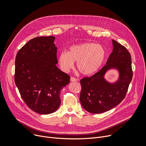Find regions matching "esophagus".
<instances>
[{
	"label": "esophagus",
	"instance_id": "obj_1",
	"mask_svg": "<svg viewBox=\"0 0 146 146\" xmlns=\"http://www.w3.org/2000/svg\"><path fill=\"white\" fill-rule=\"evenodd\" d=\"M78 79H76V78H75L74 77H71L70 78V81L71 82H76V81H78Z\"/></svg>",
	"mask_w": 146,
	"mask_h": 146
}]
</instances>
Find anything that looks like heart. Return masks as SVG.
Masks as SVG:
<instances>
[{"mask_svg": "<svg viewBox=\"0 0 146 146\" xmlns=\"http://www.w3.org/2000/svg\"><path fill=\"white\" fill-rule=\"evenodd\" d=\"M106 57L103 46L94 42L72 45L68 52L62 51L58 56V62L63 72H67L77 61L79 72L85 76L95 73L101 68Z\"/></svg>", "mask_w": 146, "mask_h": 146, "instance_id": "b5f03b06", "label": "heart"}]
</instances>
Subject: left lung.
<instances>
[{
    "mask_svg": "<svg viewBox=\"0 0 146 146\" xmlns=\"http://www.w3.org/2000/svg\"><path fill=\"white\" fill-rule=\"evenodd\" d=\"M113 51L106 65L90 77L80 80V101L89 112L100 113L118 105L124 99L133 78L131 55L124 46L112 40ZM115 69L119 76L113 83L104 78L106 73Z\"/></svg>",
    "mask_w": 146,
    "mask_h": 146,
    "instance_id": "1",
    "label": "left lung"
}]
</instances>
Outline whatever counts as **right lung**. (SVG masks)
<instances>
[{
  "label": "right lung",
  "instance_id": "right-lung-1",
  "mask_svg": "<svg viewBox=\"0 0 146 146\" xmlns=\"http://www.w3.org/2000/svg\"><path fill=\"white\" fill-rule=\"evenodd\" d=\"M55 37L38 36L29 40L15 58V82L29 108L47 115L57 111L60 91L70 82V76L56 66Z\"/></svg>",
  "mask_w": 146,
  "mask_h": 146
}]
</instances>
